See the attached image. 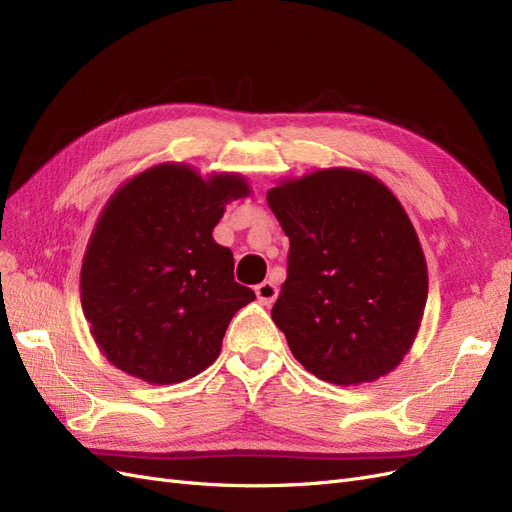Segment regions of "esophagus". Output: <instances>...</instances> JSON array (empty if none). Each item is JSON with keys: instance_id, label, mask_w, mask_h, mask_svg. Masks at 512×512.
I'll return each instance as SVG.
<instances>
[{"instance_id": "esophagus-1", "label": "esophagus", "mask_w": 512, "mask_h": 512, "mask_svg": "<svg viewBox=\"0 0 512 512\" xmlns=\"http://www.w3.org/2000/svg\"><path fill=\"white\" fill-rule=\"evenodd\" d=\"M256 297H258V301L262 305H271L275 301V297H277V286L273 282H269V280L258 284L256 286Z\"/></svg>"}]
</instances>
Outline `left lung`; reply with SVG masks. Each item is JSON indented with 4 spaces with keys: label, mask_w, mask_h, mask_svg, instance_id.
<instances>
[{
    "label": "left lung",
    "mask_w": 512,
    "mask_h": 512,
    "mask_svg": "<svg viewBox=\"0 0 512 512\" xmlns=\"http://www.w3.org/2000/svg\"><path fill=\"white\" fill-rule=\"evenodd\" d=\"M267 203L290 239L271 318L309 374L339 384L393 371L421 327L427 265L393 192L363 170L282 181Z\"/></svg>",
    "instance_id": "8db88e82"
}]
</instances>
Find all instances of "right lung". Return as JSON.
<instances>
[{"instance_id": "add662e5", "label": "right lung", "mask_w": 512, "mask_h": 512, "mask_svg": "<svg viewBox=\"0 0 512 512\" xmlns=\"http://www.w3.org/2000/svg\"><path fill=\"white\" fill-rule=\"evenodd\" d=\"M250 194L239 175L200 177L158 164L108 200L81 269V303L98 348L151 384L194 378L218 359L228 322L256 299L213 241L224 205Z\"/></svg>"}]
</instances>
